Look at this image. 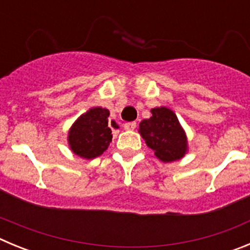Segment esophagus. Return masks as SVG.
<instances>
[{
  "label": "esophagus",
  "instance_id": "1",
  "mask_svg": "<svg viewBox=\"0 0 250 250\" xmlns=\"http://www.w3.org/2000/svg\"><path fill=\"white\" fill-rule=\"evenodd\" d=\"M125 130H135L136 129V123L135 121H132V123H126L124 125Z\"/></svg>",
  "mask_w": 250,
  "mask_h": 250
}]
</instances>
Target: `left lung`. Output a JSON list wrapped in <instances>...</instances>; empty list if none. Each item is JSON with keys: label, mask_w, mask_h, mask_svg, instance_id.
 Segmentation results:
<instances>
[{"label": "left lung", "mask_w": 250, "mask_h": 250, "mask_svg": "<svg viewBox=\"0 0 250 250\" xmlns=\"http://www.w3.org/2000/svg\"><path fill=\"white\" fill-rule=\"evenodd\" d=\"M151 118L139 125V132L147 146L164 163L182 159L188 151V140L176 115L164 106L151 109Z\"/></svg>", "instance_id": "1"}]
</instances>
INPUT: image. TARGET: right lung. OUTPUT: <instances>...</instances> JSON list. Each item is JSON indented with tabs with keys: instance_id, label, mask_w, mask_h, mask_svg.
I'll return each instance as SVG.
<instances>
[{
	"instance_id": "1",
	"label": "right lung",
	"mask_w": 250,
	"mask_h": 250,
	"mask_svg": "<svg viewBox=\"0 0 250 250\" xmlns=\"http://www.w3.org/2000/svg\"><path fill=\"white\" fill-rule=\"evenodd\" d=\"M109 110L92 107L77 119L68 131V145L74 154L83 159L100 156L111 143ZM111 121V126H115Z\"/></svg>"
}]
</instances>
